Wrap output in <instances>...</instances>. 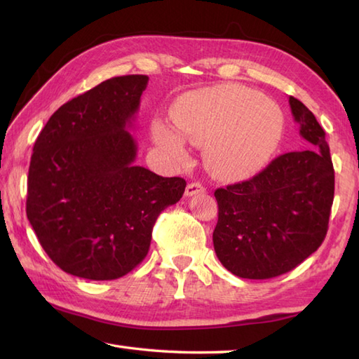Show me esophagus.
<instances>
[{
    "mask_svg": "<svg viewBox=\"0 0 359 359\" xmlns=\"http://www.w3.org/2000/svg\"><path fill=\"white\" fill-rule=\"evenodd\" d=\"M205 193V187L202 184H197V182H193V184H188L187 189H185V196L187 197H191L196 194H201Z\"/></svg>",
    "mask_w": 359,
    "mask_h": 359,
    "instance_id": "1",
    "label": "esophagus"
}]
</instances>
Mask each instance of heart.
<instances>
[{
    "label": "heart",
    "instance_id": "b5f03b06",
    "mask_svg": "<svg viewBox=\"0 0 359 359\" xmlns=\"http://www.w3.org/2000/svg\"><path fill=\"white\" fill-rule=\"evenodd\" d=\"M172 121L180 136L162 120L152 123L160 148L175 160L187 158L184 139L205 148L208 170L220 179H245L261 171L284 131L278 103L238 85L185 95L174 106Z\"/></svg>",
    "mask_w": 359,
    "mask_h": 359
}]
</instances>
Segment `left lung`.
I'll return each instance as SVG.
<instances>
[{"mask_svg":"<svg viewBox=\"0 0 359 359\" xmlns=\"http://www.w3.org/2000/svg\"><path fill=\"white\" fill-rule=\"evenodd\" d=\"M288 103L310 149L282 154L253 179L215 191V251L243 279L293 270L319 248L329 228L334 171L325 133L306 104L294 97Z\"/></svg>","mask_w":359,"mask_h":359,"instance_id":"1","label":"left lung"}]
</instances>
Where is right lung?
<instances>
[{"mask_svg":"<svg viewBox=\"0 0 359 359\" xmlns=\"http://www.w3.org/2000/svg\"><path fill=\"white\" fill-rule=\"evenodd\" d=\"M147 75L106 80L52 114L34 144L26 212L63 271L125 276L148 255L160 212L185 193L182 177L135 165L134 128Z\"/></svg>","mask_w":359,"mask_h":359,"instance_id":"right-lung-1","label":"right lung"}]
</instances>
